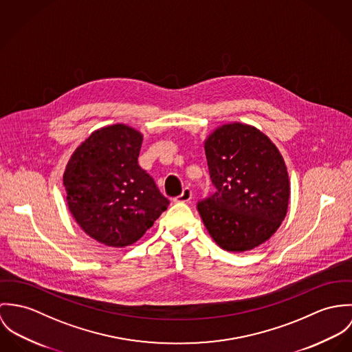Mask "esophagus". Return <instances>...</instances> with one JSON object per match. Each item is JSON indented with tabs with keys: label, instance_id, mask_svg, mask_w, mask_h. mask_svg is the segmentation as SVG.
<instances>
[{
	"label": "esophagus",
	"instance_id": "34e87169",
	"mask_svg": "<svg viewBox=\"0 0 352 352\" xmlns=\"http://www.w3.org/2000/svg\"><path fill=\"white\" fill-rule=\"evenodd\" d=\"M192 197H193L192 190H190L189 188H185V189L182 190V193L178 195V197L174 199V201H175V202H190Z\"/></svg>",
	"mask_w": 352,
	"mask_h": 352
}]
</instances>
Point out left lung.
<instances>
[{
	"label": "left lung",
	"mask_w": 352,
	"mask_h": 352,
	"mask_svg": "<svg viewBox=\"0 0 352 352\" xmlns=\"http://www.w3.org/2000/svg\"><path fill=\"white\" fill-rule=\"evenodd\" d=\"M216 193L198 204L210 237L230 252L254 250L280 227L289 208L285 160L258 128L243 122L217 126L204 140Z\"/></svg>",
	"instance_id": "1"
}]
</instances>
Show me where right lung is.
Returning a JSON list of instances; mask_svg holds the SVG:
<instances>
[{
  "mask_svg": "<svg viewBox=\"0 0 352 352\" xmlns=\"http://www.w3.org/2000/svg\"><path fill=\"white\" fill-rule=\"evenodd\" d=\"M142 143L143 133L126 124L102 126L66 164L69 210L82 231L101 244H133L170 204L138 163Z\"/></svg>",
  "mask_w": 352,
  "mask_h": 352,
  "instance_id": "add662e5",
  "label": "right lung"
}]
</instances>
